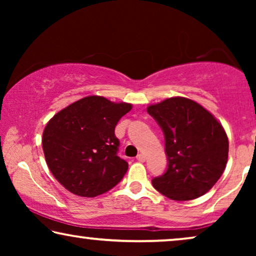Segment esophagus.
Returning <instances> with one entry per match:
<instances>
[{
  "mask_svg": "<svg viewBox=\"0 0 256 256\" xmlns=\"http://www.w3.org/2000/svg\"><path fill=\"white\" fill-rule=\"evenodd\" d=\"M136 158H138V162H146V155H144V154H138V155L136 156Z\"/></svg>",
  "mask_w": 256,
  "mask_h": 256,
  "instance_id": "1",
  "label": "esophagus"
}]
</instances>
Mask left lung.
<instances>
[{
  "instance_id": "left-lung-1",
  "label": "left lung",
  "mask_w": 256,
  "mask_h": 256,
  "mask_svg": "<svg viewBox=\"0 0 256 256\" xmlns=\"http://www.w3.org/2000/svg\"><path fill=\"white\" fill-rule=\"evenodd\" d=\"M162 129L168 168L152 180L160 194L191 200L211 190L226 168L228 138L204 107L186 98H170L146 108Z\"/></svg>"
}]
</instances>
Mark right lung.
I'll return each instance as SVG.
<instances>
[{
  "mask_svg": "<svg viewBox=\"0 0 256 256\" xmlns=\"http://www.w3.org/2000/svg\"><path fill=\"white\" fill-rule=\"evenodd\" d=\"M132 110L104 96H86L58 112L43 132V152L56 180L80 197H96L113 188L128 170L118 156L115 126Z\"/></svg>",
  "mask_w": 256,
  "mask_h": 256,
  "instance_id": "1",
  "label": "right lung"
}]
</instances>
